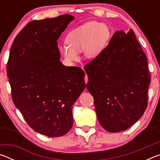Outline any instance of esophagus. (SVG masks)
<instances>
[{
  "instance_id": "esophagus-1",
  "label": "esophagus",
  "mask_w": 160,
  "mask_h": 160,
  "mask_svg": "<svg viewBox=\"0 0 160 160\" xmlns=\"http://www.w3.org/2000/svg\"><path fill=\"white\" fill-rule=\"evenodd\" d=\"M82 69H83V68H82ZM85 82L86 84L88 83V75H87V74L85 75Z\"/></svg>"
}]
</instances>
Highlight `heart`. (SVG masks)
Wrapping results in <instances>:
<instances>
[{
  "instance_id": "heart-1",
  "label": "heart",
  "mask_w": 160,
  "mask_h": 160,
  "mask_svg": "<svg viewBox=\"0 0 160 160\" xmlns=\"http://www.w3.org/2000/svg\"><path fill=\"white\" fill-rule=\"evenodd\" d=\"M109 37L107 26L95 21L88 22L68 34L66 42L68 46H62L61 51L68 61H76L78 53L83 51L87 58H94L101 53Z\"/></svg>"
}]
</instances>
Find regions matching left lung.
Listing matches in <instances>:
<instances>
[{
    "label": "left lung",
    "mask_w": 160,
    "mask_h": 160,
    "mask_svg": "<svg viewBox=\"0 0 160 160\" xmlns=\"http://www.w3.org/2000/svg\"><path fill=\"white\" fill-rule=\"evenodd\" d=\"M98 121L110 132L125 131L148 107L151 81L148 58L132 29L116 32L103 51L84 66Z\"/></svg>",
    "instance_id": "left-lung-1"
}]
</instances>
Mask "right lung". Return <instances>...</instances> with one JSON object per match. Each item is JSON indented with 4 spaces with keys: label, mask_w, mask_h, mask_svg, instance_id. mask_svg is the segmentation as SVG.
Here are the masks:
<instances>
[{
    "label": "right lung",
    "mask_w": 160,
    "mask_h": 160,
    "mask_svg": "<svg viewBox=\"0 0 160 160\" xmlns=\"http://www.w3.org/2000/svg\"><path fill=\"white\" fill-rule=\"evenodd\" d=\"M74 17L33 20L10 48L7 74L12 99L26 122L39 133L59 137L72 128V106L85 88L84 71L59 61L57 40Z\"/></svg>",
    "instance_id": "obj_1"
}]
</instances>
